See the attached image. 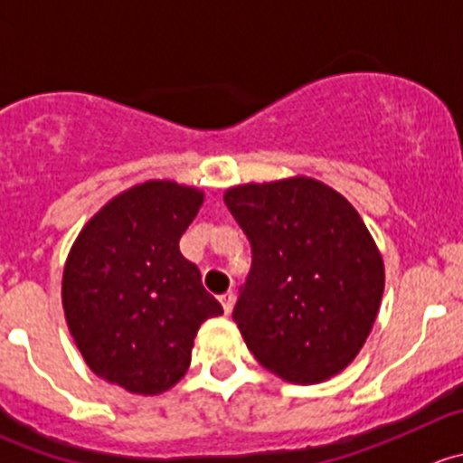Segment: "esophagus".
I'll return each mask as SVG.
<instances>
[{"instance_id": "1", "label": "esophagus", "mask_w": 463, "mask_h": 463, "mask_svg": "<svg viewBox=\"0 0 463 463\" xmlns=\"http://www.w3.org/2000/svg\"><path fill=\"white\" fill-rule=\"evenodd\" d=\"M219 300H222V305H223V312L231 314L232 305H235V294H232V291H226V294L219 296Z\"/></svg>"}]
</instances>
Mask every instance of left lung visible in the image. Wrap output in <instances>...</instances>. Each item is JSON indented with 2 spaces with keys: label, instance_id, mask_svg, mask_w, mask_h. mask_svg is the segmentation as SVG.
Instances as JSON below:
<instances>
[{
  "label": "left lung",
  "instance_id": "8db88e82",
  "mask_svg": "<svg viewBox=\"0 0 463 463\" xmlns=\"http://www.w3.org/2000/svg\"><path fill=\"white\" fill-rule=\"evenodd\" d=\"M223 201L250 244L232 309L249 351L287 383L339 373L384 291L383 258L357 210L312 178L232 187Z\"/></svg>",
  "mask_w": 463,
  "mask_h": 463
}]
</instances>
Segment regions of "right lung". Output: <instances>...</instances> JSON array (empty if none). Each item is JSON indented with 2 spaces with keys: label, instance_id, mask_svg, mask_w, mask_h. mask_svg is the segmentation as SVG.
Returning a JSON list of instances; mask_svg holds the SVG:
<instances>
[{
  "label": "right lung",
  "instance_id": "right-lung-1",
  "mask_svg": "<svg viewBox=\"0 0 463 463\" xmlns=\"http://www.w3.org/2000/svg\"><path fill=\"white\" fill-rule=\"evenodd\" d=\"M203 194L149 181L103 205L76 237L62 273V307L99 378L131 393L167 392L185 375L201 323L223 307L178 241Z\"/></svg>",
  "mask_w": 463,
  "mask_h": 463
}]
</instances>
